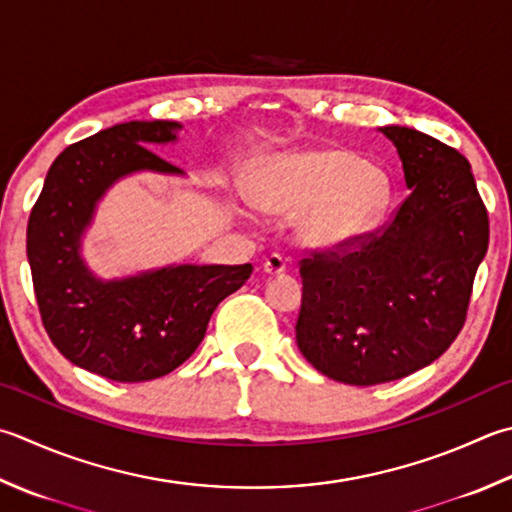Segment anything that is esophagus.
<instances>
[{
	"label": "esophagus",
	"instance_id": "obj_1",
	"mask_svg": "<svg viewBox=\"0 0 512 512\" xmlns=\"http://www.w3.org/2000/svg\"><path fill=\"white\" fill-rule=\"evenodd\" d=\"M285 269H287V260H285L283 256L272 254V256L265 258L263 272H265L267 276H281V274L285 272Z\"/></svg>",
	"mask_w": 512,
	"mask_h": 512
}]
</instances>
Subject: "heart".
Wrapping results in <instances>:
<instances>
[{
  "instance_id": "1",
  "label": "heart",
  "mask_w": 512,
  "mask_h": 512,
  "mask_svg": "<svg viewBox=\"0 0 512 512\" xmlns=\"http://www.w3.org/2000/svg\"><path fill=\"white\" fill-rule=\"evenodd\" d=\"M252 202L272 216H301L307 247L341 254L365 243L388 214L385 173L343 149L285 153L267 160L249 185Z\"/></svg>"
}]
</instances>
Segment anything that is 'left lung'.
<instances>
[{"label":"left lung","instance_id":"1","mask_svg":"<svg viewBox=\"0 0 512 512\" xmlns=\"http://www.w3.org/2000/svg\"><path fill=\"white\" fill-rule=\"evenodd\" d=\"M379 131L397 147L410 196L350 254L301 263L298 350L347 385L397 381L439 359L464 327L488 249V214L468 160L417 129Z\"/></svg>","mask_w":512,"mask_h":512}]
</instances>
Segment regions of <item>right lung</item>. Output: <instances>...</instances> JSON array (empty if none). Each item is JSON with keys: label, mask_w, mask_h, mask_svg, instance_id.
<instances>
[{"label": "right lung", "mask_w": 512, "mask_h": 512, "mask_svg": "<svg viewBox=\"0 0 512 512\" xmlns=\"http://www.w3.org/2000/svg\"><path fill=\"white\" fill-rule=\"evenodd\" d=\"M180 122L133 120L66 147L46 173L28 218L26 254L42 323L82 370L120 383L176 370L205 339L218 303L245 285L252 265H167L95 276L82 240L115 182L133 173L182 176L149 147L178 140Z\"/></svg>", "instance_id": "1"}]
</instances>
